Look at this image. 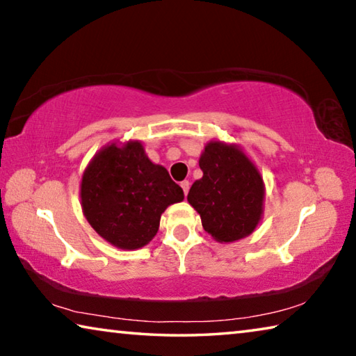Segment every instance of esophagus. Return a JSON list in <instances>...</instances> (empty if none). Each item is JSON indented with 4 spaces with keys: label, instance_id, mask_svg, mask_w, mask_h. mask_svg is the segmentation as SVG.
I'll return each mask as SVG.
<instances>
[{
    "label": "esophagus",
    "instance_id": "obj_1",
    "mask_svg": "<svg viewBox=\"0 0 356 356\" xmlns=\"http://www.w3.org/2000/svg\"><path fill=\"white\" fill-rule=\"evenodd\" d=\"M180 186H182L185 196L188 195V190H190V182H188V180H184V182H180Z\"/></svg>",
    "mask_w": 356,
    "mask_h": 356
}]
</instances>
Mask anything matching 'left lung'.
Here are the masks:
<instances>
[{
    "mask_svg": "<svg viewBox=\"0 0 356 356\" xmlns=\"http://www.w3.org/2000/svg\"><path fill=\"white\" fill-rule=\"evenodd\" d=\"M200 168L202 177L186 200L204 231L220 243L248 237L264 215L265 185L257 166L237 144L213 140L204 146Z\"/></svg>",
    "mask_w": 356,
    "mask_h": 356,
    "instance_id": "8db88e82",
    "label": "left lung"
}]
</instances>
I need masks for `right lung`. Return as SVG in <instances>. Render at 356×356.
<instances>
[{"instance_id":"right-lung-1","label":"right lung","mask_w":356,"mask_h":356,"mask_svg":"<svg viewBox=\"0 0 356 356\" xmlns=\"http://www.w3.org/2000/svg\"><path fill=\"white\" fill-rule=\"evenodd\" d=\"M81 209L108 243L138 250L155 237L161 213L184 201L166 168L155 165L141 141L110 143L89 161L80 185Z\"/></svg>"}]
</instances>
